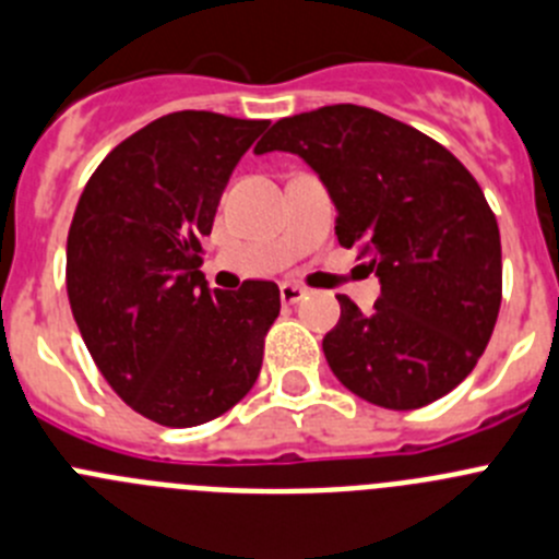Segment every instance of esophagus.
Segmentation results:
<instances>
[{
	"label": "esophagus",
	"instance_id": "34e87169",
	"mask_svg": "<svg viewBox=\"0 0 559 559\" xmlns=\"http://www.w3.org/2000/svg\"><path fill=\"white\" fill-rule=\"evenodd\" d=\"M304 295H306L304 286H297V284H281V300H284L286 306L297 304V300H300V297H304Z\"/></svg>",
	"mask_w": 559,
	"mask_h": 559
}]
</instances>
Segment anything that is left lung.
I'll list each match as a JSON object with an SVG mask.
<instances>
[{
  "mask_svg": "<svg viewBox=\"0 0 559 559\" xmlns=\"http://www.w3.org/2000/svg\"><path fill=\"white\" fill-rule=\"evenodd\" d=\"M292 151L336 203V237L380 278L364 314L338 295L342 317L322 338L328 367L356 397L414 411L450 394L477 367L502 306L497 215L455 154L358 104L281 118L255 154Z\"/></svg>",
  "mask_w": 559,
  "mask_h": 559,
  "instance_id": "8db88e82",
  "label": "left lung"
}]
</instances>
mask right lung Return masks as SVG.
Listing matches in <instances>:
<instances>
[{
    "label": "right lung",
    "instance_id": "right-lung-1",
    "mask_svg": "<svg viewBox=\"0 0 559 559\" xmlns=\"http://www.w3.org/2000/svg\"><path fill=\"white\" fill-rule=\"evenodd\" d=\"M267 123L203 109L162 115L104 156L76 203L68 304L104 380L156 425L217 419L262 369L278 286L245 281L212 292L201 239L239 156Z\"/></svg>",
    "mask_w": 559,
    "mask_h": 559
}]
</instances>
